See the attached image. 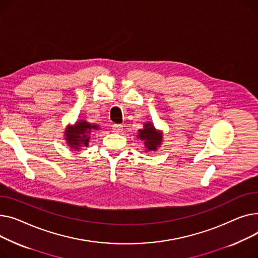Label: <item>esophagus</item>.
Here are the masks:
<instances>
[{"mask_svg":"<svg viewBox=\"0 0 258 258\" xmlns=\"http://www.w3.org/2000/svg\"><path fill=\"white\" fill-rule=\"evenodd\" d=\"M112 131L115 133H120L123 131V126L122 125H118V124H114L112 126Z\"/></svg>","mask_w":258,"mask_h":258,"instance_id":"esophagus-1","label":"esophagus"}]
</instances>
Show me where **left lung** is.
<instances>
[{"mask_svg": "<svg viewBox=\"0 0 258 258\" xmlns=\"http://www.w3.org/2000/svg\"><path fill=\"white\" fill-rule=\"evenodd\" d=\"M139 138L145 141V146L149 151L156 150L157 147L160 145L162 136L160 133H157L155 128L151 123H147L145 125V129L140 130Z\"/></svg>", "mask_w": 258, "mask_h": 258, "instance_id": "left-lung-1", "label": "left lung"}]
</instances>
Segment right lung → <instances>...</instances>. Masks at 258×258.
<instances>
[{"label": "right lung", "instance_id": "add662e5", "mask_svg": "<svg viewBox=\"0 0 258 258\" xmlns=\"http://www.w3.org/2000/svg\"><path fill=\"white\" fill-rule=\"evenodd\" d=\"M98 129V126L88 124L85 120L78 122L73 128L67 130V141L70 146L76 150H79V147L82 145L87 146L90 139V133L93 130Z\"/></svg>", "mask_w": 258, "mask_h": 258}]
</instances>
